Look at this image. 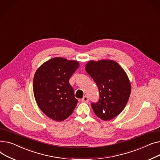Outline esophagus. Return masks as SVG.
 <instances>
[{
	"label": "esophagus",
	"instance_id": "esophagus-1",
	"mask_svg": "<svg viewBox=\"0 0 160 160\" xmlns=\"http://www.w3.org/2000/svg\"><path fill=\"white\" fill-rule=\"evenodd\" d=\"M81 101H82V102H88V101H89V99H88V96H85L83 97V98L81 99Z\"/></svg>",
	"mask_w": 160,
	"mask_h": 160
}]
</instances>
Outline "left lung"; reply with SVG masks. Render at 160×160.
<instances>
[{"label": "left lung", "mask_w": 160, "mask_h": 160, "mask_svg": "<svg viewBox=\"0 0 160 160\" xmlns=\"http://www.w3.org/2000/svg\"><path fill=\"white\" fill-rule=\"evenodd\" d=\"M85 70L96 83L99 99L92 103L95 114L104 121L118 116L128 101L131 84L125 70L116 61L110 59L89 61Z\"/></svg>", "instance_id": "left-lung-1"}]
</instances>
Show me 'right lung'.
<instances>
[{
    "label": "right lung",
    "instance_id": "obj_1",
    "mask_svg": "<svg viewBox=\"0 0 160 160\" xmlns=\"http://www.w3.org/2000/svg\"><path fill=\"white\" fill-rule=\"evenodd\" d=\"M79 67L78 61L54 58L36 70L33 83L34 97L39 108L50 119L64 121L76 108L78 101L69 79Z\"/></svg>",
    "mask_w": 160,
    "mask_h": 160
}]
</instances>
